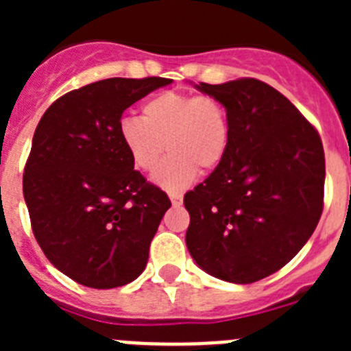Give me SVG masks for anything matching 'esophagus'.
Wrapping results in <instances>:
<instances>
[{
  "label": "esophagus",
  "mask_w": 351,
  "mask_h": 351,
  "mask_svg": "<svg viewBox=\"0 0 351 351\" xmlns=\"http://www.w3.org/2000/svg\"><path fill=\"white\" fill-rule=\"evenodd\" d=\"M169 198H170V202H172L173 207H178V206H181V204H182V195L181 193H169Z\"/></svg>",
  "instance_id": "obj_1"
}]
</instances>
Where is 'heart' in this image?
I'll return each instance as SVG.
<instances>
[{
  "instance_id": "b5f03b06",
  "label": "heart",
  "mask_w": 351,
  "mask_h": 351,
  "mask_svg": "<svg viewBox=\"0 0 351 351\" xmlns=\"http://www.w3.org/2000/svg\"><path fill=\"white\" fill-rule=\"evenodd\" d=\"M117 135L133 165L142 172L158 165L167 142L170 154L153 173V181L165 190L179 191L197 179L198 169L210 172L221 163L230 126L218 98L165 91L142 105V117H121Z\"/></svg>"
}]
</instances>
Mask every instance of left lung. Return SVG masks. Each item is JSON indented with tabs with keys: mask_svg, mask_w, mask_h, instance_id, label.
Listing matches in <instances>:
<instances>
[{
	"mask_svg": "<svg viewBox=\"0 0 351 351\" xmlns=\"http://www.w3.org/2000/svg\"><path fill=\"white\" fill-rule=\"evenodd\" d=\"M195 88L225 105L230 141L214 172L184 195L186 246L207 274L255 283L287 265L320 221L324 145L295 105L262 80Z\"/></svg>",
	"mask_w": 351,
	"mask_h": 351,
	"instance_id": "left-lung-1",
	"label": "left lung"
}]
</instances>
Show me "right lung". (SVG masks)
<instances>
[{
	"mask_svg": "<svg viewBox=\"0 0 351 351\" xmlns=\"http://www.w3.org/2000/svg\"><path fill=\"white\" fill-rule=\"evenodd\" d=\"M170 79H105L66 93L40 119L24 169L31 226L58 271L89 288L137 280L167 193L145 182L117 135L121 116Z\"/></svg>",
	"mask_w": 351,
	"mask_h": 351,
	"instance_id": "1",
	"label": "right lung"
}]
</instances>
